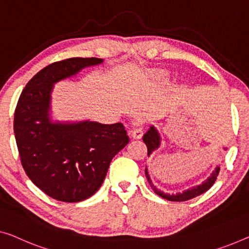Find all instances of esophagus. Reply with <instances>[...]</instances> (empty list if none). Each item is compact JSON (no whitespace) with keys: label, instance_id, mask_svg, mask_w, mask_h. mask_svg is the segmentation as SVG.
<instances>
[{"label":"esophagus","instance_id":"34e87169","mask_svg":"<svg viewBox=\"0 0 249 249\" xmlns=\"http://www.w3.org/2000/svg\"><path fill=\"white\" fill-rule=\"evenodd\" d=\"M143 129L142 128H135V129H133V131L131 132V136H132V139H134V140H140V139H142V136H143Z\"/></svg>","mask_w":249,"mask_h":249}]
</instances>
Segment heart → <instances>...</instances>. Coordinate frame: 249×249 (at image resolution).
<instances>
[{
    "label": "heart",
    "instance_id": "heart-1",
    "mask_svg": "<svg viewBox=\"0 0 249 249\" xmlns=\"http://www.w3.org/2000/svg\"><path fill=\"white\" fill-rule=\"evenodd\" d=\"M153 77L160 80H165L168 79V72L163 71V70H158V71L153 72Z\"/></svg>",
    "mask_w": 249,
    "mask_h": 249
}]
</instances>
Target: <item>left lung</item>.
Segmentation results:
<instances>
[{"instance_id":"left-lung-1","label":"left lung","mask_w":249,"mask_h":249,"mask_svg":"<svg viewBox=\"0 0 249 249\" xmlns=\"http://www.w3.org/2000/svg\"><path fill=\"white\" fill-rule=\"evenodd\" d=\"M143 141H144V143L146 144V147H147V157H150V155L153 153L155 150H158V148L161 145L160 133H159L158 129L155 128L153 125H151L150 129H148L145 134L143 135ZM224 148L225 150H227L226 147H224ZM219 171H220L219 166H216L214 171H213V173H211L210 176L208 177L205 181H203V182H201L198 185H195V187L189 188V189H187V190H184L182 192H178V194H176V195L165 194V192L159 190V189L155 187L153 183H152L151 178H150V176H148V172H147V168H145V176H146L148 183H150V185H151V188L153 189V191L155 192V194H157L158 196H160L161 198L169 200V201H187V200L196 198V196L205 194L207 190H209V189L213 187L214 181H216L218 174H219Z\"/></svg>"}]
</instances>
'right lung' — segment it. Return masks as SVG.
Instances as JSON below:
<instances>
[{
    "instance_id": "obj_1",
    "label": "right lung",
    "mask_w": 249,
    "mask_h": 249,
    "mask_svg": "<svg viewBox=\"0 0 249 249\" xmlns=\"http://www.w3.org/2000/svg\"><path fill=\"white\" fill-rule=\"evenodd\" d=\"M99 58L53 62L27 84L14 113V135L30 180L51 198L64 202L88 199L101 188L110 161L129 142L122 123L51 120L54 84L76 76Z\"/></svg>"
}]
</instances>
